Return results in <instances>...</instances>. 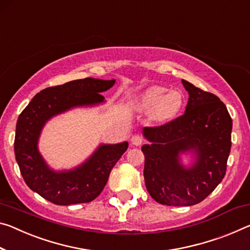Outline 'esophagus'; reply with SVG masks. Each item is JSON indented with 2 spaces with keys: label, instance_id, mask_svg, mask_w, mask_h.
Masks as SVG:
<instances>
[{
  "label": "esophagus",
  "instance_id": "obj_1",
  "mask_svg": "<svg viewBox=\"0 0 250 250\" xmlns=\"http://www.w3.org/2000/svg\"><path fill=\"white\" fill-rule=\"evenodd\" d=\"M131 144L133 146H141L142 144H144V138L138 136V134H136V136H133L131 138Z\"/></svg>",
  "mask_w": 250,
  "mask_h": 250
}]
</instances>
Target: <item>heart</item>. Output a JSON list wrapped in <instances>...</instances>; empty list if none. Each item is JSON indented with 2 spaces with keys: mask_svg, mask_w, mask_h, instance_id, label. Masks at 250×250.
<instances>
[{
  "mask_svg": "<svg viewBox=\"0 0 250 250\" xmlns=\"http://www.w3.org/2000/svg\"><path fill=\"white\" fill-rule=\"evenodd\" d=\"M184 105V96L179 90L169 91L166 86L153 85L144 91L136 100V108L151 111L152 120L167 122L172 120Z\"/></svg>",
  "mask_w": 250,
  "mask_h": 250,
  "instance_id": "obj_1",
  "label": "heart"
}]
</instances>
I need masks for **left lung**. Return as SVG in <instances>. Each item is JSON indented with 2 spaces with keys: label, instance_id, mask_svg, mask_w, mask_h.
I'll list each match as a JSON object with an SVG mask.
<instances>
[{
  "label": "left lung",
  "instance_id": "8db88e82",
  "mask_svg": "<svg viewBox=\"0 0 250 250\" xmlns=\"http://www.w3.org/2000/svg\"><path fill=\"white\" fill-rule=\"evenodd\" d=\"M189 99L185 113L160 126H146L150 145L142 146L145 182L157 203L192 206L208 197L223 181L231 148L232 121L215 94L182 80ZM191 152L195 161L187 168L180 154Z\"/></svg>",
  "mask_w": 250,
  "mask_h": 250
}]
</instances>
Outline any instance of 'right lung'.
<instances>
[{"instance_id": "obj_1", "label": "right lung", "mask_w": 250, "mask_h": 250, "mask_svg": "<svg viewBox=\"0 0 250 250\" xmlns=\"http://www.w3.org/2000/svg\"><path fill=\"white\" fill-rule=\"evenodd\" d=\"M116 80L85 78L50 86L40 91L19 116L15 130V159L25 184L31 190L55 205L90 203L100 195L111 170L126 149L128 142L100 145L79 167L54 171L39 152L38 142L43 126L58 114L77 106L104 102L101 92Z\"/></svg>"}]
</instances>
